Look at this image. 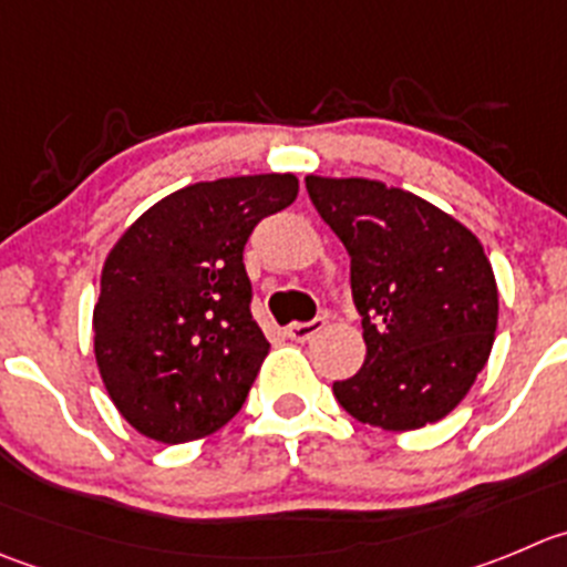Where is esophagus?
I'll return each mask as SVG.
<instances>
[{
	"label": "esophagus",
	"instance_id": "34e87169",
	"mask_svg": "<svg viewBox=\"0 0 567 567\" xmlns=\"http://www.w3.org/2000/svg\"><path fill=\"white\" fill-rule=\"evenodd\" d=\"M322 328H326V320H322V317H315V320L309 322H292V326L287 328V333L295 342H306V339H311L315 333H320Z\"/></svg>",
	"mask_w": 567,
	"mask_h": 567
}]
</instances>
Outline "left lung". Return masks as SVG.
<instances>
[{
  "instance_id": "8db88e82",
  "label": "left lung",
  "mask_w": 567,
  "mask_h": 567,
  "mask_svg": "<svg viewBox=\"0 0 567 567\" xmlns=\"http://www.w3.org/2000/svg\"><path fill=\"white\" fill-rule=\"evenodd\" d=\"M311 206L350 256L368 359L333 381L339 406L386 431L451 412L487 364L498 289L476 236L403 188L364 177H306Z\"/></svg>"
}]
</instances>
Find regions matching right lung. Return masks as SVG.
<instances>
[{
    "mask_svg": "<svg viewBox=\"0 0 567 567\" xmlns=\"http://www.w3.org/2000/svg\"><path fill=\"white\" fill-rule=\"evenodd\" d=\"M295 197V175L192 183L116 241L94 306V353L107 395L144 436L199 440L245 406L269 350L250 311L245 245Z\"/></svg>",
    "mask_w": 567,
    "mask_h": 567,
    "instance_id": "right-lung-1",
    "label": "right lung"
}]
</instances>
